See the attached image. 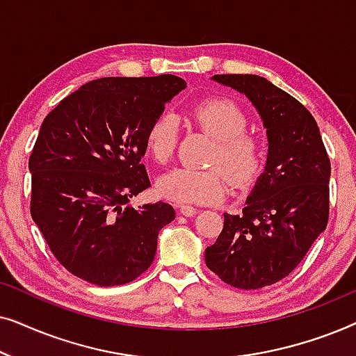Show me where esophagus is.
Segmentation results:
<instances>
[{
  "label": "esophagus",
  "mask_w": 356,
  "mask_h": 356,
  "mask_svg": "<svg viewBox=\"0 0 356 356\" xmlns=\"http://www.w3.org/2000/svg\"><path fill=\"white\" fill-rule=\"evenodd\" d=\"M178 211L184 217H193L194 213L197 212V209L193 207V206H184V204H183V206H178Z\"/></svg>",
  "instance_id": "obj_1"
}]
</instances>
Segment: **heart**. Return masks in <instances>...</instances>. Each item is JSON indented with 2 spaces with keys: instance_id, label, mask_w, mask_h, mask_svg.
Here are the masks:
<instances>
[{
  "instance_id": "heart-1",
  "label": "heart",
  "mask_w": 356,
  "mask_h": 356,
  "mask_svg": "<svg viewBox=\"0 0 356 356\" xmlns=\"http://www.w3.org/2000/svg\"><path fill=\"white\" fill-rule=\"evenodd\" d=\"M191 116L197 128L216 140L209 163L225 174L235 188L254 183L264 170L266 145L261 138L246 133L245 111L228 99H207L194 106ZM178 134L179 120L172 111H163L150 123L147 149L157 162L172 159ZM221 174L217 170L175 168L157 179V193L177 204L220 201L227 194L226 177Z\"/></svg>"
}]
</instances>
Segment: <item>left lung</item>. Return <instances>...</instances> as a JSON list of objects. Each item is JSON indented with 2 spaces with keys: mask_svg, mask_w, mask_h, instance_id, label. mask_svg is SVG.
I'll return each instance as SVG.
<instances>
[{
  "mask_svg": "<svg viewBox=\"0 0 356 356\" xmlns=\"http://www.w3.org/2000/svg\"><path fill=\"white\" fill-rule=\"evenodd\" d=\"M251 102L267 134L264 172L240 213H223V230L206 264L241 290L290 274L327 227L330 162L313 115L295 97L256 74H216Z\"/></svg>",
  "mask_w": 356,
  "mask_h": 356,
  "instance_id": "left-lung-1",
  "label": "left lung"
}]
</instances>
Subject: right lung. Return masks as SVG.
I'll use <instances>...</instances> for the list:
<instances>
[{
	"label": "right lung",
	"mask_w": 356,
	"mask_h": 356,
	"mask_svg": "<svg viewBox=\"0 0 356 356\" xmlns=\"http://www.w3.org/2000/svg\"><path fill=\"white\" fill-rule=\"evenodd\" d=\"M184 89L173 74L102 77L43 120L29 160L31 213L56 259L79 279L123 285L152 264L175 209L128 202L150 186L140 163L149 126Z\"/></svg>",
	"instance_id": "right-lung-1"
}]
</instances>
